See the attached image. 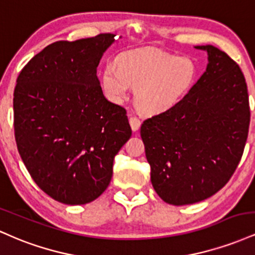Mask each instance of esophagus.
<instances>
[{
    "mask_svg": "<svg viewBox=\"0 0 255 255\" xmlns=\"http://www.w3.org/2000/svg\"><path fill=\"white\" fill-rule=\"evenodd\" d=\"M129 125H130L131 129L135 131L140 128V125H141V122H140V120L135 118V116L129 115Z\"/></svg>",
    "mask_w": 255,
    "mask_h": 255,
    "instance_id": "esophagus-1",
    "label": "esophagus"
}]
</instances>
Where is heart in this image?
<instances>
[{
  "mask_svg": "<svg viewBox=\"0 0 255 255\" xmlns=\"http://www.w3.org/2000/svg\"><path fill=\"white\" fill-rule=\"evenodd\" d=\"M197 78L198 68L189 57L141 48L122 52L118 64H107L101 85L107 98L118 104L127 99L131 87H136V107L145 115L156 116L174 109Z\"/></svg>",
  "mask_w": 255,
  "mask_h": 255,
  "instance_id": "heart-1",
  "label": "heart"
}]
</instances>
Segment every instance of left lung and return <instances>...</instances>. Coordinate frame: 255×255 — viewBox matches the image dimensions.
<instances>
[{
	"mask_svg": "<svg viewBox=\"0 0 255 255\" xmlns=\"http://www.w3.org/2000/svg\"><path fill=\"white\" fill-rule=\"evenodd\" d=\"M206 71L174 109L145 120L140 135L151 182L165 203L212 197L238 168L250 128L247 85L238 63L213 45Z\"/></svg>",
	"mask_w": 255,
	"mask_h": 255,
	"instance_id": "8db88e82",
	"label": "left lung"
}]
</instances>
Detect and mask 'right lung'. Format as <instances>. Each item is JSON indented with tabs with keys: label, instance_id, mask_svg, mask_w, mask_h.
<instances>
[{
	"label": "right lung",
	"instance_id": "right-lung-1",
	"mask_svg": "<svg viewBox=\"0 0 255 255\" xmlns=\"http://www.w3.org/2000/svg\"><path fill=\"white\" fill-rule=\"evenodd\" d=\"M114 37L52 43L17 77V150L37 186L62 204L97 199L113 177L114 158L131 135L126 110L104 97L97 78Z\"/></svg>",
	"mask_w": 255,
	"mask_h": 255
}]
</instances>
